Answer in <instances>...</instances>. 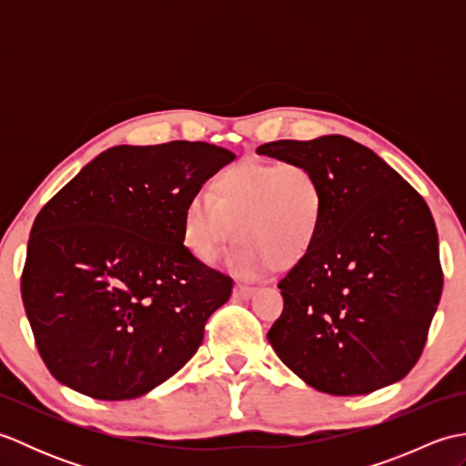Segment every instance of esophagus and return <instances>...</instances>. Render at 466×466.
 Listing matches in <instances>:
<instances>
[{
	"label": "esophagus",
	"mask_w": 466,
	"mask_h": 466,
	"mask_svg": "<svg viewBox=\"0 0 466 466\" xmlns=\"http://www.w3.org/2000/svg\"><path fill=\"white\" fill-rule=\"evenodd\" d=\"M254 292H256V289H252V286H246V284H236L234 286V296H236V299L248 300Z\"/></svg>",
	"instance_id": "1"
}]
</instances>
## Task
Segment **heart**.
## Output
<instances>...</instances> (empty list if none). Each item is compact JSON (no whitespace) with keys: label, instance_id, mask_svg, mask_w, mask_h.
<instances>
[{"label":"heart","instance_id":"1","mask_svg":"<svg viewBox=\"0 0 466 466\" xmlns=\"http://www.w3.org/2000/svg\"><path fill=\"white\" fill-rule=\"evenodd\" d=\"M326 216L320 176L300 162L246 160L218 172L210 196L184 206L182 240L192 256L212 262L234 238L224 266L238 279L286 270L319 242Z\"/></svg>","mask_w":466,"mask_h":466}]
</instances>
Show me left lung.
I'll return each mask as SVG.
<instances>
[{
	"label": "left lung",
	"instance_id": "left-lung-1",
	"mask_svg": "<svg viewBox=\"0 0 466 466\" xmlns=\"http://www.w3.org/2000/svg\"><path fill=\"white\" fill-rule=\"evenodd\" d=\"M256 152L310 166L326 192L319 242L279 282L274 352L316 390L339 397L400 380L420 359L442 292L424 198L344 136L268 142Z\"/></svg>",
	"mask_w": 466,
	"mask_h": 466
}]
</instances>
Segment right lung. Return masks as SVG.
I'll return each instance as SVG.
<instances>
[{
    "label": "right lung",
    "mask_w": 466,
    "mask_h": 466,
    "mask_svg": "<svg viewBox=\"0 0 466 466\" xmlns=\"http://www.w3.org/2000/svg\"><path fill=\"white\" fill-rule=\"evenodd\" d=\"M232 160L206 142L116 146L39 210L22 300L56 380L92 399L126 400L192 359L234 282L187 252L182 214Z\"/></svg>",
    "instance_id": "obj_1"
}]
</instances>
